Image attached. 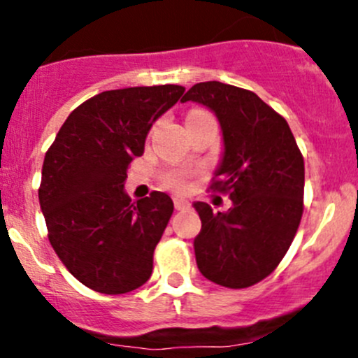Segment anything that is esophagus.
Returning <instances> with one entry per match:
<instances>
[{
    "label": "esophagus",
    "instance_id": "1",
    "mask_svg": "<svg viewBox=\"0 0 358 358\" xmlns=\"http://www.w3.org/2000/svg\"><path fill=\"white\" fill-rule=\"evenodd\" d=\"M173 202H175V208L178 209V211H182V209L190 208V202L187 201V199H183V197H180V196L173 197Z\"/></svg>",
    "mask_w": 358,
    "mask_h": 358
}]
</instances>
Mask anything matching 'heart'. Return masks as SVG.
Instances as JSON below:
<instances>
[{
    "label": "heart",
    "instance_id": "1",
    "mask_svg": "<svg viewBox=\"0 0 358 358\" xmlns=\"http://www.w3.org/2000/svg\"><path fill=\"white\" fill-rule=\"evenodd\" d=\"M197 114H206L204 110H190L189 115H197ZM192 173L187 171V169H175V171H169L164 175V183L171 189L185 190L189 187V180Z\"/></svg>",
    "mask_w": 358,
    "mask_h": 358
}]
</instances>
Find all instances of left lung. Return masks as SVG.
Wrapping results in <instances>:
<instances>
[{"mask_svg": "<svg viewBox=\"0 0 358 358\" xmlns=\"http://www.w3.org/2000/svg\"><path fill=\"white\" fill-rule=\"evenodd\" d=\"M189 100L218 117L223 156L211 190L232 201L225 213L194 202L202 222L196 262L211 282L243 289L277 268L298 232L305 162L286 119L256 93L206 81L183 95L182 102Z\"/></svg>", "mask_w": 358, "mask_h": 358, "instance_id": "obj_1", "label": "left lung"}]
</instances>
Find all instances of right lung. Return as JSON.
<instances>
[{"instance_id": "1", "label": "right lung", "mask_w": 358, "mask_h": 358, "mask_svg": "<svg viewBox=\"0 0 358 358\" xmlns=\"http://www.w3.org/2000/svg\"><path fill=\"white\" fill-rule=\"evenodd\" d=\"M183 86H135L92 96L69 114L43 162L39 206L60 262L81 284L124 294L150 279L154 249L173 215L168 194L131 202L129 162Z\"/></svg>"}]
</instances>
